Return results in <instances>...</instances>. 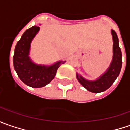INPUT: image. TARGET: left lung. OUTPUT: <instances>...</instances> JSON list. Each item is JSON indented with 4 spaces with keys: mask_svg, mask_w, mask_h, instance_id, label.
Masks as SVG:
<instances>
[{
    "mask_svg": "<svg viewBox=\"0 0 130 130\" xmlns=\"http://www.w3.org/2000/svg\"><path fill=\"white\" fill-rule=\"evenodd\" d=\"M111 34L114 40V57L110 67L104 75L98 80L94 81H88L77 74V78L83 87L88 91L93 93H100L105 91L113 84L114 80L118 77L122 68V52L119 47L118 37L114 30H111Z\"/></svg>",
    "mask_w": 130,
    "mask_h": 130,
    "instance_id": "obj_1",
    "label": "left lung"
}]
</instances>
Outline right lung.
Returning a JSON list of instances; mask_svg holds the SVG:
<instances>
[{"label":"right lung","instance_id":"right-lung-1","mask_svg":"<svg viewBox=\"0 0 130 130\" xmlns=\"http://www.w3.org/2000/svg\"><path fill=\"white\" fill-rule=\"evenodd\" d=\"M39 30V26H34L23 34L16 44L13 60L19 78L32 88L45 86L55 78L58 68L65 62V61H60L47 67L36 65L31 61L29 57L31 42Z\"/></svg>","mask_w":130,"mask_h":130}]
</instances>
